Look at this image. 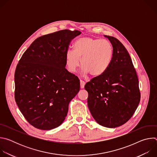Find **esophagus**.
<instances>
[{"label": "esophagus", "mask_w": 157, "mask_h": 157, "mask_svg": "<svg viewBox=\"0 0 157 157\" xmlns=\"http://www.w3.org/2000/svg\"><path fill=\"white\" fill-rule=\"evenodd\" d=\"M85 84H86V82L84 81H83L82 80H80V87H81V89L84 87Z\"/></svg>", "instance_id": "esophagus-1"}]
</instances>
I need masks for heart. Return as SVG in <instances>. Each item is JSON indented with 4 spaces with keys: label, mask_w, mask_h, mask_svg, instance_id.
Returning <instances> with one entry per match:
<instances>
[{
    "label": "heart",
    "mask_w": 157,
    "mask_h": 157,
    "mask_svg": "<svg viewBox=\"0 0 157 157\" xmlns=\"http://www.w3.org/2000/svg\"><path fill=\"white\" fill-rule=\"evenodd\" d=\"M113 55V47L109 41L86 36L76 41L74 50L66 52V63L68 70L75 73L81 61L82 76L89 73L91 76H99L108 69Z\"/></svg>",
    "instance_id": "heart-1"
}]
</instances>
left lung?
<instances>
[{
  "label": "left lung",
  "instance_id": "obj_1",
  "mask_svg": "<svg viewBox=\"0 0 157 157\" xmlns=\"http://www.w3.org/2000/svg\"><path fill=\"white\" fill-rule=\"evenodd\" d=\"M113 47L108 69L84 86L88 93L87 105L101 125L116 128L126 123L136 110L140 93L139 79L131 58L117 38L104 35Z\"/></svg>",
  "mask_w": 157,
  "mask_h": 157
}]
</instances>
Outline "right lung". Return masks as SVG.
<instances>
[{"instance_id": "1", "label": "right lung", "mask_w": 157, "mask_h": 157, "mask_svg": "<svg viewBox=\"0 0 157 157\" xmlns=\"http://www.w3.org/2000/svg\"><path fill=\"white\" fill-rule=\"evenodd\" d=\"M81 33L63 30L36 38L15 72V99L25 119L41 130L59 126L78 93V78L65 68L71 41Z\"/></svg>"}]
</instances>
